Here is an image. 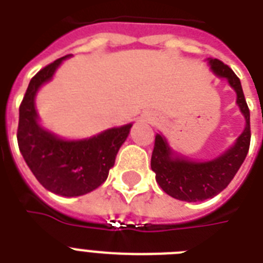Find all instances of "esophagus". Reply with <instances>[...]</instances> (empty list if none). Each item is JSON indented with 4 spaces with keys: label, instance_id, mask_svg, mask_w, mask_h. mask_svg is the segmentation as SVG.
<instances>
[{
    "label": "esophagus",
    "instance_id": "obj_1",
    "mask_svg": "<svg viewBox=\"0 0 263 263\" xmlns=\"http://www.w3.org/2000/svg\"><path fill=\"white\" fill-rule=\"evenodd\" d=\"M148 121H150V123H152V121H153V119H152V117H150V119H148Z\"/></svg>",
    "mask_w": 263,
    "mask_h": 263
}]
</instances>
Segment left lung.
I'll return each mask as SVG.
<instances>
[{"mask_svg": "<svg viewBox=\"0 0 263 263\" xmlns=\"http://www.w3.org/2000/svg\"><path fill=\"white\" fill-rule=\"evenodd\" d=\"M213 75L225 79L236 92V105L246 120L245 129L235 143L216 158L195 161L175 152L162 134H157L152 156V169L157 183L168 195L185 202H198L218 195L235 177L249 153L250 110L243 94L240 79L217 59L204 60Z\"/></svg>", "mask_w": 263, "mask_h": 263, "instance_id": "1", "label": "left lung"}]
</instances>
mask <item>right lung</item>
<instances>
[{
  "instance_id": "1",
  "label": "right lung",
  "mask_w": 263,
  "mask_h": 263,
  "mask_svg": "<svg viewBox=\"0 0 263 263\" xmlns=\"http://www.w3.org/2000/svg\"><path fill=\"white\" fill-rule=\"evenodd\" d=\"M69 57L55 60L31 79L18 109L17 143L30 171L47 191L73 198L94 191L107 179L132 123L107 128L83 139H65L43 127L35 98Z\"/></svg>"
}]
</instances>
